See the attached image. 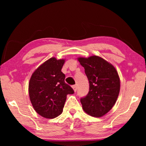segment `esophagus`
Masks as SVG:
<instances>
[{"mask_svg":"<svg viewBox=\"0 0 146 146\" xmlns=\"http://www.w3.org/2000/svg\"><path fill=\"white\" fill-rule=\"evenodd\" d=\"M72 88H73V89L74 91H75V92H76V90H77V86H76V85H74V86H72Z\"/></svg>","mask_w":146,"mask_h":146,"instance_id":"1","label":"esophagus"}]
</instances>
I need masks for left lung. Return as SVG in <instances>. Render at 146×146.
<instances>
[{
  "label": "left lung",
  "mask_w": 146,
  "mask_h": 146,
  "mask_svg": "<svg viewBox=\"0 0 146 146\" xmlns=\"http://www.w3.org/2000/svg\"><path fill=\"white\" fill-rule=\"evenodd\" d=\"M85 70L90 83L88 95L80 98L84 111L94 117H101L110 111L120 91V78L112 64L98 56L78 58Z\"/></svg>",
  "instance_id": "1"
}]
</instances>
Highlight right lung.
<instances>
[{"mask_svg":"<svg viewBox=\"0 0 146 146\" xmlns=\"http://www.w3.org/2000/svg\"><path fill=\"white\" fill-rule=\"evenodd\" d=\"M64 59L51 58L36 69L29 83V95L35 111L46 118H54L63 111L66 97L74 91L64 81Z\"/></svg>","mask_w":146,"mask_h":146,"instance_id":"right-lung-1","label":"right lung"}]
</instances>
